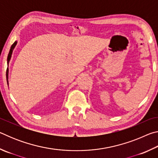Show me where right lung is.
I'll return each mask as SVG.
<instances>
[{"label": "right lung", "mask_w": 158, "mask_h": 158, "mask_svg": "<svg viewBox=\"0 0 158 158\" xmlns=\"http://www.w3.org/2000/svg\"><path fill=\"white\" fill-rule=\"evenodd\" d=\"M17 44V41H15L13 44L11 46V48H10V52L8 53V56H7V65H9V63H10V60L11 59V57H12V52L13 50H14L15 47H16V45ZM8 73H9V69H8V67H7V71H6V79H7V85H8Z\"/></svg>", "instance_id": "obj_1"}]
</instances>
